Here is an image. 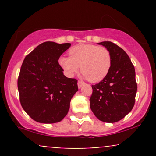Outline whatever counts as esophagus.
<instances>
[{
    "label": "esophagus",
    "mask_w": 156,
    "mask_h": 156,
    "mask_svg": "<svg viewBox=\"0 0 156 156\" xmlns=\"http://www.w3.org/2000/svg\"><path fill=\"white\" fill-rule=\"evenodd\" d=\"M84 84V83L83 81H80V80H78V88H80V87H82V86H83Z\"/></svg>",
    "instance_id": "obj_1"
}]
</instances>
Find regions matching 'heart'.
I'll list each match as a JSON object with an SVG mask.
<instances>
[{"instance_id": "1", "label": "heart", "mask_w": 156, "mask_h": 156, "mask_svg": "<svg viewBox=\"0 0 156 156\" xmlns=\"http://www.w3.org/2000/svg\"><path fill=\"white\" fill-rule=\"evenodd\" d=\"M69 54L70 57L59 58V64L66 73L72 76L80 67L83 76L92 83L104 79L112 67V55L105 48L80 44L71 48Z\"/></svg>"}]
</instances>
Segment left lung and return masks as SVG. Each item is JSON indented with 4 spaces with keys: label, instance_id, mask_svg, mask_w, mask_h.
<instances>
[{
    "label": "left lung",
    "instance_id": "1",
    "mask_svg": "<svg viewBox=\"0 0 156 156\" xmlns=\"http://www.w3.org/2000/svg\"><path fill=\"white\" fill-rule=\"evenodd\" d=\"M112 55L108 74L92 85L90 108L99 120L113 123L121 120L133 108L137 91L135 69L129 56L117 44L102 42Z\"/></svg>",
    "mask_w": 156,
    "mask_h": 156
}]
</instances>
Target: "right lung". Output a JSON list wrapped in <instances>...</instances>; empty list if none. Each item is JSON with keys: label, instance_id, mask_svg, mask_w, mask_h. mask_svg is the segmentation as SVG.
<instances>
[{"label": "right lung", "instance_id": "obj_1", "mask_svg": "<svg viewBox=\"0 0 156 156\" xmlns=\"http://www.w3.org/2000/svg\"><path fill=\"white\" fill-rule=\"evenodd\" d=\"M70 43L45 42L31 52L21 66L17 87L23 108L31 119L44 124L62 121L78 92V80L67 78L58 64Z\"/></svg>", "mask_w": 156, "mask_h": 156}]
</instances>
